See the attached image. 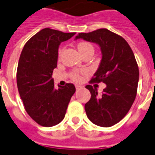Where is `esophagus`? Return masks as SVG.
I'll list each match as a JSON object with an SVG mask.
<instances>
[{
  "mask_svg": "<svg viewBox=\"0 0 155 155\" xmlns=\"http://www.w3.org/2000/svg\"><path fill=\"white\" fill-rule=\"evenodd\" d=\"M75 87H76V90H80V89H81V86H80V85L77 84Z\"/></svg>",
  "mask_w": 155,
  "mask_h": 155,
  "instance_id": "esophagus-1",
  "label": "esophagus"
}]
</instances>
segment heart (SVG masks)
Instances as JSON below:
<instances>
[{
  "instance_id": "1",
  "label": "heart",
  "mask_w": 155,
  "mask_h": 155,
  "mask_svg": "<svg viewBox=\"0 0 155 155\" xmlns=\"http://www.w3.org/2000/svg\"><path fill=\"white\" fill-rule=\"evenodd\" d=\"M78 50H79V52L81 53L82 55L84 54L85 53H87V52H90V51L94 52V48H93V46H92L90 43L86 42V41H82V42H80L79 44L78 45ZM62 52H63V48H61L60 51H59V57H61ZM71 78L74 80V81H77V82H78V81H80V80H81V77H80L78 72H73V73L71 74Z\"/></svg>"
}]
</instances>
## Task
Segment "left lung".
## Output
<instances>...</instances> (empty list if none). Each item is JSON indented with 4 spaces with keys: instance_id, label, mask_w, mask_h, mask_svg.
<instances>
[{
    "instance_id": "8db88e82",
    "label": "left lung",
    "mask_w": 155,
    "mask_h": 155,
    "mask_svg": "<svg viewBox=\"0 0 155 155\" xmlns=\"http://www.w3.org/2000/svg\"><path fill=\"white\" fill-rule=\"evenodd\" d=\"M78 39L99 45L101 60L90 82L106 84L101 94H98L95 84L85 87L91 94L84 106L87 117L96 125L113 126L127 114L136 99L139 69L135 55L122 36L107 29L79 33L75 37Z\"/></svg>"
}]
</instances>
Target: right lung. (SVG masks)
Here are the masks:
<instances>
[{
	"label": "right lung",
	"instance_id": "add662e5",
	"mask_svg": "<svg viewBox=\"0 0 155 155\" xmlns=\"http://www.w3.org/2000/svg\"><path fill=\"white\" fill-rule=\"evenodd\" d=\"M74 35L75 32L45 28L32 36L21 52L17 69L18 90L27 114L41 126L61 123L75 93L72 84L58 85L55 89L52 78L57 67L59 46Z\"/></svg>",
	"mask_w": 155,
	"mask_h": 155
}]
</instances>
